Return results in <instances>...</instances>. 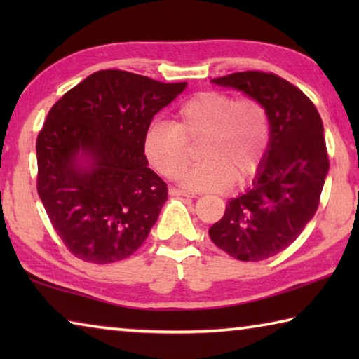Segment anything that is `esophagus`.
<instances>
[{"mask_svg":"<svg viewBox=\"0 0 359 359\" xmlns=\"http://www.w3.org/2000/svg\"><path fill=\"white\" fill-rule=\"evenodd\" d=\"M169 194H172V196H187V198H193L194 194L190 191H185V190H180V188H169Z\"/></svg>","mask_w":359,"mask_h":359,"instance_id":"1","label":"esophagus"}]
</instances>
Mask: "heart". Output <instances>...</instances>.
<instances>
[{
    "label": "heart",
    "instance_id": "b5f03b06",
    "mask_svg": "<svg viewBox=\"0 0 359 359\" xmlns=\"http://www.w3.org/2000/svg\"><path fill=\"white\" fill-rule=\"evenodd\" d=\"M271 120L255 98L208 90L182 102L171 121H155L144 135V151L158 174L177 179L190 160V144L203 141L201 163L184 172L191 191H224L261 171L271 147Z\"/></svg>",
    "mask_w": 359,
    "mask_h": 359
}]
</instances>
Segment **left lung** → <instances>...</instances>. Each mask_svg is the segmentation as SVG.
I'll list each match as a JSON object with an SVG mask.
<instances>
[{
  "instance_id": "8db88e82",
  "label": "left lung",
  "mask_w": 359,
  "mask_h": 359,
  "mask_svg": "<svg viewBox=\"0 0 359 359\" xmlns=\"http://www.w3.org/2000/svg\"><path fill=\"white\" fill-rule=\"evenodd\" d=\"M212 82L263 102L272 137L252 188L231 199L209 236L236 259L271 258L293 244L318 209L330 169L323 121L299 88L272 72H234Z\"/></svg>"
}]
</instances>
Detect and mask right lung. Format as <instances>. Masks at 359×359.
Returning a JSON list of instances; mask_svg holds the SVG:
<instances>
[{"instance_id":"1","label":"right lung","mask_w":359,"mask_h":359,"mask_svg":"<svg viewBox=\"0 0 359 359\" xmlns=\"http://www.w3.org/2000/svg\"><path fill=\"white\" fill-rule=\"evenodd\" d=\"M185 87L106 69L48 111L36 141L38 194L74 257L115 263L147 239L168 187L149 168L144 135L154 115Z\"/></svg>"}]
</instances>
